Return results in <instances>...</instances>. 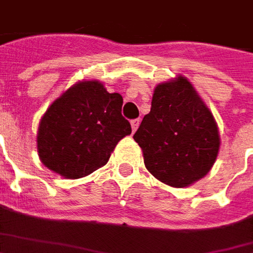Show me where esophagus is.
Listing matches in <instances>:
<instances>
[{
    "instance_id": "obj_1",
    "label": "esophagus",
    "mask_w": 253,
    "mask_h": 253,
    "mask_svg": "<svg viewBox=\"0 0 253 253\" xmlns=\"http://www.w3.org/2000/svg\"><path fill=\"white\" fill-rule=\"evenodd\" d=\"M139 124H140V120H139V118H135V120L130 121V126H132V130H133V132L138 129Z\"/></svg>"
}]
</instances>
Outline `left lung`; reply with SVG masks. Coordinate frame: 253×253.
Returning <instances> with one entry per match:
<instances>
[{
    "mask_svg": "<svg viewBox=\"0 0 253 253\" xmlns=\"http://www.w3.org/2000/svg\"><path fill=\"white\" fill-rule=\"evenodd\" d=\"M146 169L167 185L182 188L203 178L216 162V121L184 76L157 84L150 113L133 135Z\"/></svg>",
    "mask_w": 253,
    "mask_h": 253,
    "instance_id": "left-lung-1",
    "label": "left lung"
}]
</instances>
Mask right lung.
<instances>
[{
	"instance_id": "1",
	"label": "right lung",
	"mask_w": 253,
	"mask_h": 253,
	"mask_svg": "<svg viewBox=\"0 0 253 253\" xmlns=\"http://www.w3.org/2000/svg\"><path fill=\"white\" fill-rule=\"evenodd\" d=\"M123 96L97 81L74 84L43 115L37 150L47 169L65 178H82L103 167L117 143L129 135L121 114Z\"/></svg>"
}]
</instances>
